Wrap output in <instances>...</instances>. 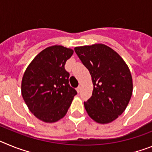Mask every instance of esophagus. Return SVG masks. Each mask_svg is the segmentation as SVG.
<instances>
[{"instance_id": "1", "label": "esophagus", "mask_w": 152, "mask_h": 152, "mask_svg": "<svg viewBox=\"0 0 152 152\" xmlns=\"http://www.w3.org/2000/svg\"><path fill=\"white\" fill-rule=\"evenodd\" d=\"M76 90H77V93H79V92H80V86H79V87H77V88H76Z\"/></svg>"}]
</instances>
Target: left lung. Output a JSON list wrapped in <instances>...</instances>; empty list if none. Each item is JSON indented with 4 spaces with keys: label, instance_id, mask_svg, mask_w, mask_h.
Segmentation results:
<instances>
[{
    "label": "left lung",
    "instance_id": "1",
    "mask_svg": "<svg viewBox=\"0 0 152 152\" xmlns=\"http://www.w3.org/2000/svg\"><path fill=\"white\" fill-rule=\"evenodd\" d=\"M75 51L89 71L94 84L92 96L84 103L86 111L96 123H111L124 112L132 94L127 64L103 44L75 47Z\"/></svg>",
    "mask_w": 152,
    "mask_h": 152
}]
</instances>
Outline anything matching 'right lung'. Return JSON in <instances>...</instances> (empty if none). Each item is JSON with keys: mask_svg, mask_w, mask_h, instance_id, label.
Returning <instances> with one entry per match:
<instances>
[{"mask_svg": "<svg viewBox=\"0 0 152 152\" xmlns=\"http://www.w3.org/2000/svg\"><path fill=\"white\" fill-rule=\"evenodd\" d=\"M74 51L53 45L39 52L29 64L21 84L24 101L36 117L55 123L68 112L77 91L69 84L64 68Z\"/></svg>", "mask_w": 152, "mask_h": 152, "instance_id": "obj_1", "label": "right lung"}]
</instances>
